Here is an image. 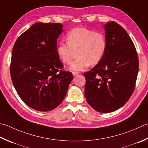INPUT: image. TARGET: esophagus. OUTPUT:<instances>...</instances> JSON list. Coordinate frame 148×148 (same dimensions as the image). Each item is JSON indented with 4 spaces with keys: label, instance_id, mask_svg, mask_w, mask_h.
<instances>
[{
    "label": "esophagus",
    "instance_id": "1",
    "mask_svg": "<svg viewBox=\"0 0 148 148\" xmlns=\"http://www.w3.org/2000/svg\"><path fill=\"white\" fill-rule=\"evenodd\" d=\"M79 74V72H72V75H73L74 76H76L77 75H78Z\"/></svg>",
    "mask_w": 148,
    "mask_h": 148
}]
</instances>
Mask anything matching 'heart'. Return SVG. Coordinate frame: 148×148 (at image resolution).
<instances>
[{
	"mask_svg": "<svg viewBox=\"0 0 148 148\" xmlns=\"http://www.w3.org/2000/svg\"><path fill=\"white\" fill-rule=\"evenodd\" d=\"M68 44L60 43L57 45L56 53L63 63L68 64L77 51V58L71 63L69 69L72 71H82L89 65L99 63L105 55L107 42L105 35L85 27L72 29L66 35Z\"/></svg>",
	"mask_w": 148,
	"mask_h": 148,
	"instance_id": "obj_1",
	"label": "heart"
}]
</instances>
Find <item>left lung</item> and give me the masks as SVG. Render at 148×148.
<instances>
[{
  "label": "left lung",
  "mask_w": 148,
  "mask_h": 148,
  "mask_svg": "<svg viewBox=\"0 0 148 148\" xmlns=\"http://www.w3.org/2000/svg\"><path fill=\"white\" fill-rule=\"evenodd\" d=\"M106 53L90 71L84 74L85 95L89 105L109 113L125 105L134 91L138 71L137 51L126 30L115 22L104 25Z\"/></svg>",
  "instance_id": "left-lung-1"
}]
</instances>
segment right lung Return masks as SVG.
I'll list each match as a JSON object with an SVG mask.
<instances>
[{
  "label": "right lung",
  "instance_id": "right-lung-1",
  "mask_svg": "<svg viewBox=\"0 0 148 148\" xmlns=\"http://www.w3.org/2000/svg\"><path fill=\"white\" fill-rule=\"evenodd\" d=\"M59 23L38 22L20 35L13 48L10 74L24 102L37 111L48 112L62 102L73 76L62 71L56 53L63 31Z\"/></svg>",
  "mask_w": 148,
  "mask_h": 148
}]
</instances>
